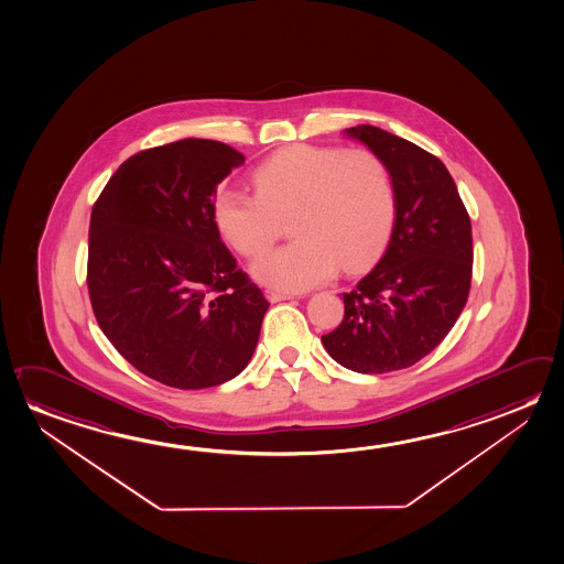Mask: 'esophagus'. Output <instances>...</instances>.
Returning <instances> with one entry per match:
<instances>
[{"label": "esophagus", "mask_w": 564, "mask_h": 564, "mask_svg": "<svg viewBox=\"0 0 564 564\" xmlns=\"http://www.w3.org/2000/svg\"><path fill=\"white\" fill-rule=\"evenodd\" d=\"M267 297H269L272 304H276V302H284V300H290L292 295L286 294V292H276V290H267Z\"/></svg>", "instance_id": "esophagus-1"}]
</instances>
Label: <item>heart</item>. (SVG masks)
Here are the masks:
<instances>
[{
    "label": "heart",
    "mask_w": 564,
    "mask_h": 564,
    "mask_svg": "<svg viewBox=\"0 0 564 564\" xmlns=\"http://www.w3.org/2000/svg\"><path fill=\"white\" fill-rule=\"evenodd\" d=\"M252 184L254 194H215V224L235 251L254 259L276 241L280 219L292 217L295 241L252 264V276L276 290H310L340 267H362L392 229V178L368 149L294 144L260 162Z\"/></svg>",
    "instance_id": "heart-1"
}]
</instances>
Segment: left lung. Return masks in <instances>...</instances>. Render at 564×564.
Returning <instances> with one entry per match:
<instances>
[{"label":"left lung","instance_id":"obj_1","mask_svg":"<svg viewBox=\"0 0 564 564\" xmlns=\"http://www.w3.org/2000/svg\"><path fill=\"white\" fill-rule=\"evenodd\" d=\"M390 172L395 219L382 259L343 294L345 317L323 335L340 367L382 375L430 355L463 312L473 278V227L445 164L380 127L345 129Z\"/></svg>","mask_w":564,"mask_h":564}]
</instances>
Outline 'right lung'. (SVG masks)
<instances>
[{
  "label": "right lung",
  "mask_w": 564,
  "mask_h": 564,
  "mask_svg": "<svg viewBox=\"0 0 564 564\" xmlns=\"http://www.w3.org/2000/svg\"><path fill=\"white\" fill-rule=\"evenodd\" d=\"M242 162L209 139L147 149L117 169L91 209L94 315L119 355L161 384H224L257 349L270 304L214 217L217 184Z\"/></svg>",
  "instance_id": "right-lung-1"
}]
</instances>
